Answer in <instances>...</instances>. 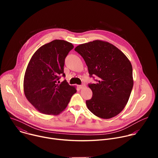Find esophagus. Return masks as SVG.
<instances>
[{
	"label": "esophagus",
	"instance_id": "obj_1",
	"mask_svg": "<svg viewBox=\"0 0 158 158\" xmlns=\"http://www.w3.org/2000/svg\"><path fill=\"white\" fill-rule=\"evenodd\" d=\"M85 86V85L84 84H82V85H79V87L80 89H82V88H84Z\"/></svg>",
	"mask_w": 158,
	"mask_h": 158
}]
</instances>
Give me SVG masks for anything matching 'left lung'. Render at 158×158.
<instances>
[{"instance_id": "1", "label": "left lung", "mask_w": 158, "mask_h": 158, "mask_svg": "<svg viewBox=\"0 0 158 158\" xmlns=\"http://www.w3.org/2000/svg\"><path fill=\"white\" fill-rule=\"evenodd\" d=\"M84 59L90 76H97L96 84H89L93 97L87 108L102 119L113 118L124 109L133 87L132 67L125 54L114 45L96 40L79 45L74 49Z\"/></svg>"}]
</instances>
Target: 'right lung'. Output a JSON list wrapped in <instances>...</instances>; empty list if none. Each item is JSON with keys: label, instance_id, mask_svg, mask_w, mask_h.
<instances>
[{"label": "right lung", "instance_id": "add662e5", "mask_svg": "<svg viewBox=\"0 0 158 158\" xmlns=\"http://www.w3.org/2000/svg\"><path fill=\"white\" fill-rule=\"evenodd\" d=\"M74 48L64 40H54L43 45L32 56L24 75V91L27 99L40 112L58 115L68 105L77 90L65 80V58Z\"/></svg>", "mask_w": 158, "mask_h": 158}]
</instances>
